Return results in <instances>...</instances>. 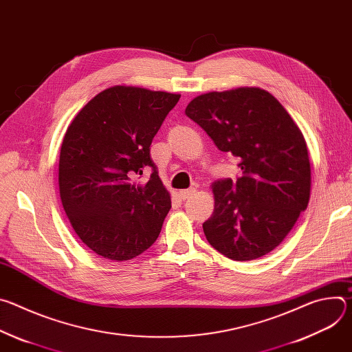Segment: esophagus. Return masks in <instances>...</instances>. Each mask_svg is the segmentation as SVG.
I'll return each instance as SVG.
<instances>
[{"label": "esophagus", "mask_w": 352, "mask_h": 352, "mask_svg": "<svg viewBox=\"0 0 352 352\" xmlns=\"http://www.w3.org/2000/svg\"><path fill=\"white\" fill-rule=\"evenodd\" d=\"M195 192H196V189H184V190H179V197L182 199V200H186V199H189V197H192L193 195H195Z\"/></svg>", "instance_id": "obj_1"}]
</instances>
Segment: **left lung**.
<instances>
[{"mask_svg":"<svg viewBox=\"0 0 352 352\" xmlns=\"http://www.w3.org/2000/svg\"><path fill=\"white\" fill-rule=\"evenodd\" d=\"M185 114L221 152L239 157L242 175L212 185L214 210L204 231L224 256H265L292 230L311 196L305 138L278 100L261 87H236L195 97Z\"/></svg>","mask_w":352,"mask_h":352,"instance_id":"1","label":"left lung"}]
</instances>
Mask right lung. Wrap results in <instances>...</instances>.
Here are the masks:
<instances>
[{
  "label": "right lung",
  "mask_w": 352,
  "mask_h": 352,
  "mask_svg": "<svg viewBox=\"0 0 352 352\" xmlns=\"http://www.w3.org/2000/svg\"><path fill=\"white\" fill-rule=\"evenodd\" d=\"M181 94L117 85L96 94L69 124L60 152L64 210L94 254L124 262L157 239L171 209L150 144ZM154 171L146 184L135 175Z\"/></svg>",
  "instance_id": "add662e5"
}]
</instances>
